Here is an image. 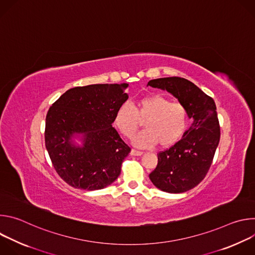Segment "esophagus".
I'll list each match as a JSON object with an SVG mask.
<instances>
[{
  "instance_id": "1",
  "label": "esophagus",
  "mask_w": 255,
  "mask_h": 255,
  "mask_svg": "<svg viewBox=\"0 0 255 255\" xmlns=\"http://www.w3.org/2000/svg\"><path fill=\"white\" fill-rule=\"evenodd\" d=\"M142 151H139V150H136V149H132L131 150V155H133V156H140V155H142Z\"/></svg>"
}]
</instances>
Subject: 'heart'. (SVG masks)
Here are the masks:
<instances>
[{"instance_id":"b5f03b06","label":"heart","mask_w":255,"mask_h":255,"mask_svg":"<svg viewBox=\"0 0 255 255\" xmlns=\"http://www.w3.org/2000/svg\"><path fill=\"white\" fill-rule=\"evenodd\" d=\"M144 121L145 130L134 138L139 147L161 148L174 145L185 134L189 125V111L179 102H171L161 95L140 98L135 108L129 103L121 104L114 115V126L126 138H131Z\"/></svg>"}]
</instances>
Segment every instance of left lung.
I'll return each instance as SVG.
<instances>
[{"label": "left lung", "mask_w": 255, "mask_h": 255, "mask_svg": "<svg viewBox=\"0 0 255 255\" xmlns=\"http://www.w3.org/2000/svg\"><path fill=\"white\" fill-rule=\"evenodd\" d=\"M148 86L166 90L184 104L193 125L179 141L157 154L149 178L159 190L185 193L205 178L220 141V125L214 100L192 82L178 77L151 80Z\"/></svg>", "instance_id": "obj_1"}]
</instances>
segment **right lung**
Segmentation results:
<instances>
[{
  "instance_id": "right-lung-1",
  "label": "right lung",
  "mask_w": 255,
  "mask_h": 255,
  "mask_svg": "<svg viewBox=\"0 0 255 255\" xmlns=\"http://www.w3.org/2000/svg\"><path fill=\"white\" fill-rule=\"evenodd\" d=\"M128 84H100L69 89L46 115L45 146L54 169L69 186L95 191L117 179L131 148L112 126L118 107L128 99ZM84 134V146L70 143Z\"/></svg>"
}]
</instances>
